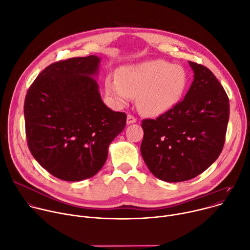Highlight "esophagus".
Here are the masks:
<instances>
[{"label":"esophagus","mask_w":250,"mask_h":250,"mask_svg":"<svg viewBox=\"0 0 250 250\" xmlns=\"http://www.w3.org/2000/svg\"><path fill=\"white\" fill-rule=\"evenodd\" d=\"M135 122H137V119H135L134 117H132L131 115H127V117H126V124L127 125L134 124Z\"/></svg>","instance_id":"obj_1"}]
</instances>
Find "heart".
<instances>
[{"mask_svg": "<svg viewBox=\"0 0 250 250\" xmlns=\"http://www.w3.org/2000/svg\"><path fill=\"white\" fill-rule=\"evenodd\" d=\"M188 77L184 66L163 60L122 66L119 78L107 76L106 93L118 105H125L137 96V105L145 116L155 117L174 106L185 95Z\"/></svg>", "mask_w": 250, "mask_h": 250, "instance_id": "1", "label": "heart"}]
</instances>
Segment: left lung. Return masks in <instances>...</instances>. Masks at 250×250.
<instances>
[{
  "mask_svg": "<svg viewBox=\"0 0 250 250\" xmlns=\"http://www.w3.org/2000/svg\"><path fill=\"white\" fill-rule=\"evenodd\" d=\"M188 63L194 75L185 99L142 124L144 161L167 183L191 179L217 160L229 119V100L218 80L208 67Z\"/></svg>",
  "mask_w": 250,
  "mask_h": 250,
  "instance_id": "1",
  "label": "left lung"
}]
</instances>
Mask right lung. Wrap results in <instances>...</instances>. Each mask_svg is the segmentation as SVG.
<instances>
[{"label":"right lung","mask_w":250,"mask_h":250,"mask_svg":"<svg viewBox=\"0 0 250 250\" xmlns=\"http://www.w3.org/2000/svg\"><path fill=\"white\" fill-rule=\"evenodd\" d=\"M100 62L94 55L54 62L26 96L29 148L44 169L65 181L96 175L126 124L125 112L111 110L102 100L94 79Z\"/></svg>","instance_id":"right-lung-1"}]
</instances>
